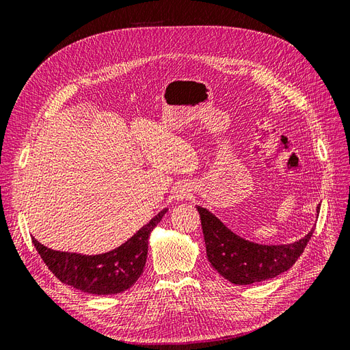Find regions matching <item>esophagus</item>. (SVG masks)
Segmentation results:
<instances>
[{"label": "esophagus", "mask_w": 350, "mask_h": 350, "mask_svg": "<svg viewBox=\"0 0 350 350\" xmlns=\"http://www.w3.org/2000/svg\"><path fill=\"white\" fill-rule=\"evenodd\" d=\"M189 193H191V189H189V187H188L185 183H181V184L175 185L174 191H172L174 198H175V200H178V201H181V200L188 198V197H189Z\"/></svg>", "instance_id": "1"}]
</instances>
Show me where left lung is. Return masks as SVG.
<instances>
[{
    "label": "left lung",
    "mask_w": 350,
    "mask_h": 350,
    "mask_svg": "<svg viewBox=\"0 0 350 350\" xmlns=\"http://www.w3.org/2000/svg\"><path fill=\"white\" fill-rule=\"evenodd\" d=\"M203 229L207 258L219 274L234 284H251L279 276L289 270L304 252L314 228L302 239L282 245L243 239L228 229L204 207L197 206ZM320 206L317 207V215Z\"/></svg>",
    "instance_id": "obj_1"
}]
</instances>
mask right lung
I'll use <instances>...</instances> for the list:
<instances>
[{
  "instance_id": "1",
  "label": "right lung",
  "mask_w": 350,
  "mask_h": 350,
  "mask_svg": "<svg viewBox=\"0 0 350 350\" xmlns=\"http://www.w3.org/2000/svg\"><path fill=\"white\" fill-rule=\"evenodd\" d=\"M163 208L122 245L98 256L55 251L33 238V243L48 269L71 288L93 295H115L130 289L142 276L152 230L162 220Z\"/></svg>"
}]
</instances>
